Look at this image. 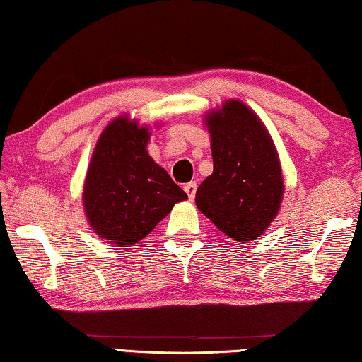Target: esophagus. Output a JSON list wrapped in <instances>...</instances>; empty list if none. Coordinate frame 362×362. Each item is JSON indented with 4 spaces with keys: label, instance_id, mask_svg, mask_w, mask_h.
I'll return each instance as SVG.
<instances>
[{
    "label": "esophagus",
    "instance_id": "obj_1",
    "mask_svg": "<svg viewBox=\"0 0 362 362\" xmlns=\"http://www.w3.org/2000/svg\"><path fill=\"white\" fill-rule=\"evenodd\" d=\"M183 190H185V193L188 195V198L193 199V198H195V195H197V182H190V183H187V185L183 187Z\"/></svg>",
    "mask_w": 362,
    "mask_h": 362
}]
</instances>
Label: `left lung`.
<instances>
[{
    "instance_id": "obj_1",
    "label": "left lung",
    "mask_w": 362,
    "mask_h": 362,
    "mask_svg": "<svg viewBox=\"0 0 362 362\" xmlns=\"http://www.w3.org/2000/svg\"><path fill=\"white\" fill-rule=\"evenodd\" d=\"M204 125L213 174L198 187L197 208L230 239L255 240L278 216L284 195L273 139L257 113L237 99L209 112Z\"/></svg>"
}]
</instances>
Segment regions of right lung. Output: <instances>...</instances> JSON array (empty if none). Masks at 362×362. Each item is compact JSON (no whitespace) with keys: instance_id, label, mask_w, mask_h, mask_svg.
<instances>
[{"instance_id":"add662e5","label":"right lung","mask_w":362,"mask_h":362,"mask_svg":"<svg viewBox=\"0 0 362 362\" xmlns=\"http://www.w3.org/2000/svg\"><path fill=\"white\" fill-rule=\"evenodd\" d=\"M149 128L120 115L104 128L83 188L90 229L117 247L144 239L187 193L148 154Z\"/></svg>"}]
</instances>
